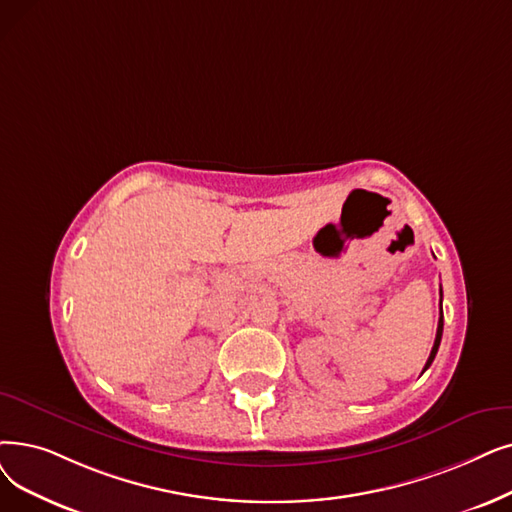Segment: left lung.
<instances>
[{
  "mask_svg": "<svg viewBox=\"0 0 512 512\" xmlns=\"http://www.w3.org/2000/svg\"><path fill=\"white\" fill-rule=\"evenodd\" d=\"M441 335H443V314L439 316V324H437V335H435V343H433V349H431V355H429V360H427V364H425V370L433 364V360H435V355H437V349H439V343H441ZM422 370V372H425Z\"/></svg>",
  "mask_w": 512,
  "mask_h": 512,
  "instance_id": "8db88e82",
  "label": "left lung"
}]
</instances>
